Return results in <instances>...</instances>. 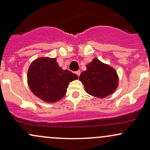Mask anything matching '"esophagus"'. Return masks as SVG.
I'll return each instance as SVG.
<instances>
[{"label":"esophagus","instance_id":"1","mask_svg":"<svg viewBox=\"0 0 150 150\" xmlns=\"http://www.w3.org/2000/svg\"><path fill=\"white\" fill-rule=\"evenodd\" d=\"M75 74L77 75V76H80V70H77V71H75Z\"/></svg>","mask_w":150,"mask_h":150}]
</instances>
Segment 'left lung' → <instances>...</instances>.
I'll return each instance as SVG.
<instances>
[{
    "label": "left lung",
    "instance_id": "left-lung-1",
    "mask_svg": "<svg viewBox=\"0 0 150 150\" xmlns=\"http://www.w3.org/2000/svg\"><path fill=\"white\" fill-rule=\"evenodd\" d=\"M79 80L86 93L100 98L114 93L119 82L116 70L96 58L86 65V70L80 74Z\"/></svg>",
    "mask_w": 150,
    "mask_h": 150
}]
</instances>
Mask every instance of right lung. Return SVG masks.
<instances>
[{
	"label": "right lung",
	"mask_w": 150,
	"mask_h": 150,
	"mask_svg": "<svg viewBox=\"0 0 150 150\" xmlns=\"http://www.w3.org/2000/svg\"><path fill=\"white\" fill-rule=\"evenodd\" d=\"M77 79V75L59 66L55 58L35 59L30 64L27 74L30 91L47 103L61 100L66 94L69 83Z\"/></svg>",
	"instance_id": "1"
}]
</instances>
